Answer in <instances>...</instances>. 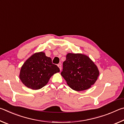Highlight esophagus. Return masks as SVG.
Returning a JSON list of instances; mask_svg holds the SVG:
<instances>
[{
	"instance_id": "esophagus-1",
	"label": "esophagus",
	"mask_w": 124,
	"mask_h": 124,
	"mask_svg": "<svg viewBox=\"0 0 124 124\" xmlns=\"http://www.w3.org/2000/svg\"><path fill=\"white\" fill-rule=\"evenodd\" d=\"M58 66L59 67V68L60 69V71L62 70V65H61V64H58Z\"/></svg>"
}]
</instances>
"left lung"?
Returning a JSON list of instances; mask_svg holds the SVG:
<instances>
[{
  "label": "left lung",
  "instance_id": "1",
  "mask_svg": "<svg viewBox=\"0 0 124 124\" xmlns=\"http://www.w3.org/2000/svg\"><path fill=\"white\" fill-rule=\"evenodd\" d=\"M62 67L61 75L69 86L76 91L90 88L99 75L97 66L88 56L83 54L68 53Z\"/></svg>",
  "mask_w": 124,
  "mask_h": 124
}]
</instances>
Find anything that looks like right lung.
I'll list each match as a JSON object with an SVG mask.
<instances>
[{
  "label": "right lung",
  "mask_w": 124,
  "mask_h": 124,
  "mask_svg": "<svg viewBox=\"0 0 124 124\" xmlns=\"http://www.w3.org/2000/svg\"><path fill=\"white\" fill-rule=\"evenodd\" d=\"M59 72V68L52 63L51 58L39 52L26 60L21 68L19 78L28 88L37 90L46 85L52 76Z\"/></svg>",
  "instance_id": "add662e5"
}]
</instances>
